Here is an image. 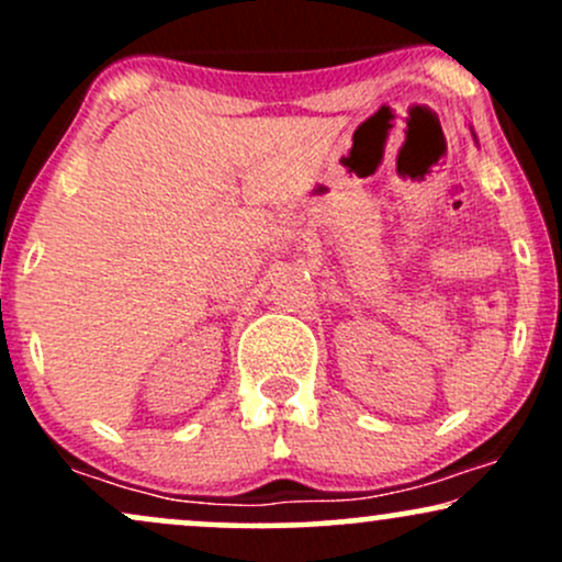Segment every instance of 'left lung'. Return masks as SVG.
I'll return each instance as SVG.
<instances>
[{
  "instance_id": "1",
  "label": "left lung",
  "mask_w": 562,
  "mask_h": 562,
  "mask_svg": "<svg viewBox=\"0 0 562 562\" xmlns=\"http://www.w3.org/2000/svg\"><path fill=\"white\" fill-rule=\"evenodd\" d=\"M470 134H473V142H475V145H479V137H475V132H473V126H470Z\"/></svg>"
}]
</instances>
